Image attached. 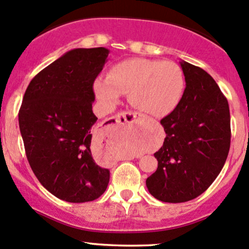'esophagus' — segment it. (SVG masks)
<instances>
[{"mask_svg":"<svg viewBox=\"0 0 249 249\" xmlns=\"http://www.w3.org/2000/svg\"><path fill=\"white\" fill-rule=\"evenodd\" d=\"M137 119H141V117L138 116L137 113H133V112H122V113L117 114L116 118V123L118 124H126V123H133L136 122Z\"/></svg>","mask_w":249,"mask_h":249,"instance_id":"obj_1","label":"esophagus"}]
</instances>
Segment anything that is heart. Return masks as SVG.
Segmentation results:
<instances>
[{
	"mask_svg": "<svg viewBox=\"0 0 249 249\" xmlns=\"http://www.w3.org/2000/svg\"><path fill=\"white\" fill-rule=\"evenodd\" d=\"M185 89L182 68L173 61L135 58L113 65L107 78L94 81V92L104 106H113L122 93H129L131 105L146 116L160 118L181 103Z\"/></svg>",
	"mask_w": 249,
	"mask_h": 249,
	"instance_id": "1",
	"label": "heart"
}]
</instances>
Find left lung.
Masks as SVG:
<instances>
[{
    "label": "left lung",
    "mask_w": 249,
    "mask_h": 249,
    "mask_svg": "<svg viewBox=\"0 0 249 249\" xmlns=\"http://www.w3.org/2000/svg\"><path fill=\"white\" fill-rule=\"evenodd\" d=\"M185 76L181 103L160 120L163 146L155 152L158 168L146 178L157 200L181 203L210 187L225 165L231 147V114L216 81L202 68L179 61Z\"/></svg>",
    "instance_id": "1"
}]
</instances>
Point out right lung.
<instances>
[{
    "instance_id": "1",
    "label": "right lung",
    "mask_w": 249,
    "mask_h": 249,
    "mask_svg": "<svg viewBox=\"0 0 249 249\" xmlns=\"http://www.w3.org/2000/svg\"><path fill=\"white\" fill-rule=\"evenodd\" d=\"M107 48H75L33 78L18 112L27 160L55 197L72 203L105 193L110 170L91 150L93 83L107 61Z\"/></svg>"
}]
</instances>
